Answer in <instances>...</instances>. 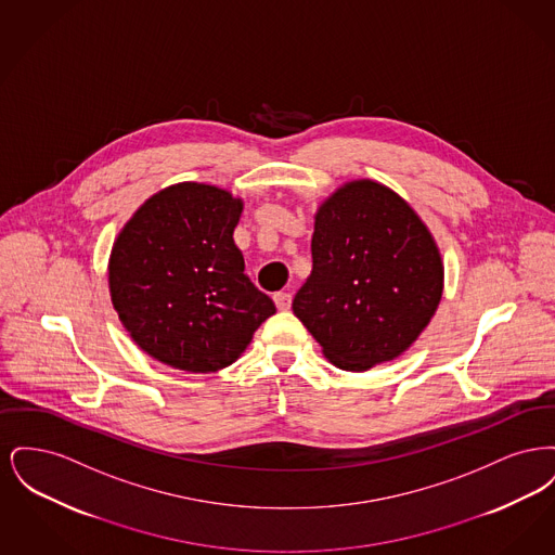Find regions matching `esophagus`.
I'll list each match as a JSON object with an SVG mask.
<instances>
[{
	"mask_svg": "<svg viewBox=\"0 0 555 555\" xmlns=\"http://www.w3.org/2000/svg\"><path fill=\"white\" fill-rule=\"evenodd\" d=\"M274 304H276V308L279 310H289L291 308V293H285V291H281V293H276L274 295Z\"/></svg>",
	"mask_w": 555,
	"mask_h": 555,
	"instance_id": "34e87169",
	"label": "esophagus"
}]
</instances>
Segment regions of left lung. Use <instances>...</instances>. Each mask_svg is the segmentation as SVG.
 <instances>
[{"label":"left lung","instance_id":"8db88e82","mask_svg":"<svg viewBox=\"0 0 555 555\" xmlns=\"http://www.w3.org/2000/svg\"><path fill=\"white\" fill-rule=\"evenodd\" d=\"M443 295V260L412 206L372 179L347 181L314 216L312 272L293 314L337 369L364 372L414 344Z\"/></svg>","mask_w":555,"mask_h":555}]
</instances>
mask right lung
<instances>
[{"instance_id": "1", "label": "right lung", "mask_w": 555, "mask_h": 555, "mask_svg": "<svg viewBox=\"0 0 555 555\" xmlns=\"http://www.w3.org/2000/svg\"><path fill=\"white\" fill-rule=\"evenodd\" d=\"M243 199L206 183L152 195L112 245V306L132 341L170 369L231 366L276 312L233 241Z\"/></svg>"}]
</instances>
